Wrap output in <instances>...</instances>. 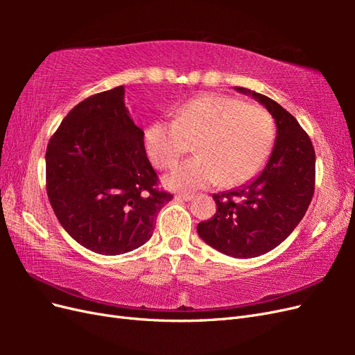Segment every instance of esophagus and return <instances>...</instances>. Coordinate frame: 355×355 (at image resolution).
Returning a JSON list of instances; mask_svg holds the SVG:
<instances>
[{
  "mask_svg": "<svg viewBox=\"0 0 355 355\" xmlns=\"http://www.w3.org/2000/svg\"><path fill=\"white\" fill-rule=\"evenodd\" d=\"M175 198L180 200V201H189V200L194 198V196H191V194H176Z\"/></svg>",
  "mask_w": 355,
  "mask_h": 355,
  "instance_id": "34e87169",
  "label": "esophagus"
}]
</instances>
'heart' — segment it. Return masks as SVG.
Here are the masks:
<instances>
[{"label":"heart","instance_id":"obj_1","mask_svg":"<svg viewBox=\"0 0 355 355\" xmlns=\"http://www.w3.org/2000/svg\"><path fill=\"white\" fill-rule=\"evenodd\" d=\"M275 139L272 115L225 94H202L180 106L175 120H158L145 130V149L158 168H168L189 151L197 157L176 166L166 185L194 191L220 180L241 185L256 176L270 157Z\"/></svg>","mask_w":355,"mask_h":355}]
</instances>
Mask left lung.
Segmentation results:
<instances>
[{
	"label": "left lung",
	"mask_w": 355,
	"mask_h": 355,
	"mask_svg": "<svg viewBox=\"0 0 355 355\" xmlns=\"http://www.w3.org/2000/svg\"><path fill=\"white\" fill-rule=\"evenodd\" d=\"M274 116L275 145L262 173L234 191L213 194L216 213L197 225L213 249L232 257H256L282 244L302 220L314 196L315 151L296 118L268 96L249 89Z\"/></svg>",
	"instance_id": "obj_1"
}]
</instances>
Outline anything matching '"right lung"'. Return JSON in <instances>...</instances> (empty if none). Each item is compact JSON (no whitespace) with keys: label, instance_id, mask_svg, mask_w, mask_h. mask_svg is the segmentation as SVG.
I'll use <instances>...</instances> for the list:
<instances>
[{"label":"right lung","instance_id":"obj_1","mask_svg":"<svg viewBox=\"0 0 355 355\" xmlns=\"http://www.w3.org/2000/svg\"><path fill=\"white\" fill-rule=\"evenodd\" d=\"M46 187L63 230L99 254L145 244L173 198L158 188L123 85L90 96L63 118L47 145Z\"/></svg>","mask_w":355,"mask_h":355}]
</instances>
